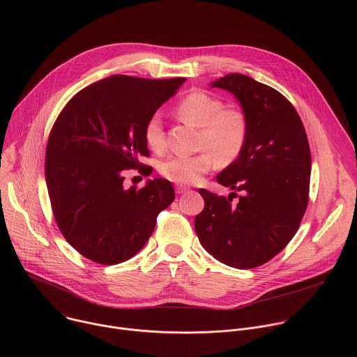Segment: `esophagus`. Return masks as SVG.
Listing matches in <instances>:
<instances>
[{"mask_svg": "<svg viewBox=\"0 0 357 357\" xmlns=\"http://www.w3.org/2000/svg\"><path fill=\"white\" fill-rule=\"evenodd\" d=\"M175 190H176L178 195H181V193H185V192L188 190V188H186V186H182V185H176V186H175Z\"/></svg>", "mask_w": 357, "mask_h": 357, "instance_id": "1", "label": "esophagus"}]
</instances>
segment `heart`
<instances>
[{
  "mask_svg": "<svg viewBox=\"0 0 357 357\" xmlns=\"http://www.w3.org/2000/svg\"><path fill=\"white\" fill-rule=\"evenodd\" d=\"M178 116L200 128L197 155H172L160 164L164 178L179 185H190L208 174L215 161L231 164L247 142L248 124L245 116L233 109H225L223 101L203 91L188 94L176 107ZM144 139L155 152L165 148V134L160 114H152L144 127Z\"/></svg>",
  "mask_w": 357,
  "mask_h": 357,
  "instance_id": "heart-1",
  "label": "heart"
}]
</instances>
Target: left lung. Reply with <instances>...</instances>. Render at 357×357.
I'll use <instances>...</instances> for the list:
<instances>
[{"mask_svg": "<svg viewBox=\"0 0 357 357\" xmlns=\"http://www.w3.org/2000/svg\"><path fill=\"white\" fill-rule=\"evenodd\" d=\"M231 93L247 119L241 154L218 175V182L241 195L233 202L199 189L205 208L195 230L209 254L230 267L263 266L295 236L308 206L311 151L303 124L275 89L241 73L215 80Z\"/></svg>", "mask_w": 357, "mask_h": 357, "instance_id": "1", "label": "left lung"}]
</instances>
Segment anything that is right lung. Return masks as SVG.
I'll list each match as a JSON object with an SVG mask.
<instances>
[{
  "label": "right lung",
  "mask_w": 357,
  "mask_h": 357,
  "mask_svg": "<svg viewBox=\"0 0 357 357\" xmlns=\"http://www.w3.org/2000/svg\"><path fill=\"white\" fill-rule=\"evenodd\" d=\"M185 80L113 75L75 94L55 121L46 146L47 193L59 230L86 259L113 266L134 257L174 202L169 181L127 189L123 172L149 155L145 123Z\"/></svg>",
  "instance_id": "right-lung-1"
}]
</instances>
